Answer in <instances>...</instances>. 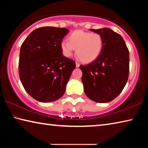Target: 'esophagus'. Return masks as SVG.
I'll list each match as a JSON object with an SVG mask.
<instances>
[{
  "instance_id": "obj_1",
  "label": "esophagus",
  "mask_w": 148,
  "mask_h": 148,
  "mask_svg": "<svg viewBox=\"0 0 148 148\" xmlns=\"http://www.w3.org/2000/svg\"><path fill=\"white\" fill-rule=\"evenodd\" d=\"M79 65H80V64H79V62H76V67H79Z\"/></svg>"
}]
</instances>
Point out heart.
Segmentation results:
<instances>
[{
	"label": "heart",
	"mask_w": 148,
	"mask_h": 148,
	"mask_svg": "<svg viewBox=\"0 0 148 148\" xmlns=\"http://www.w3.org/2000/svg\"><path fill=\"white\" fill-rule=\"evenodd\" d=\"M68 40L61 42L62 53L66 57H71L76 49L77 57L84 62L95 61L99 57L103 49V38L96 32L76 30L69 35Z\"/></svg>",
	"instance_id": "b5f03b06"
}]
</instances>
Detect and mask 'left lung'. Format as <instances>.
Masks as SVG:
<instances>
[{
  "instance_id": "8db88e82",
  "label": "left lung",
  "mask_w": 148,
  "mask_h": 148,
  "mask_svg": "<svg viewBox=\"0 0 148 148\" xmlns=\"http://www.w3.org/2000/svg\"><path fill=\"white\" fill-rule=\"evenodd\" d=\"M104 40L101 55L91 63L80 65L82 81L88 98L100 103L113 101L126 85L129 73V51L121 35L104 28L90 29Z\"/></svg>"
}]
</instances>
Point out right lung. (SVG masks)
<instances>
[{"mask_svg":"<svg viewBox=\"0 0 148 148\" xmlns=\"http://www.w3.org/2000/svg\"><path fill=\"white\" fill-rule=\"evenodd\" d=\"M65 28L44 27L34 30L21 44L19 75L24 89L36 101L49 102L63 95L76 63L62 56Z\"/></svg>","mask_w":148,"mask_h":148,"instance_id":"1","label":"right lung"}]
</instances>
